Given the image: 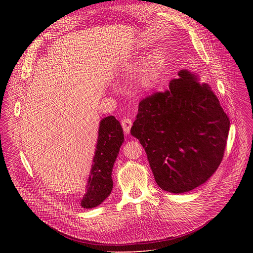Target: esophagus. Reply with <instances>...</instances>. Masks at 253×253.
I'll list each match as a JSON object with an SVG mask.
<instances>
[{"mask_svg":"<svg viewBox=\"0 0 253 253\" xmlns=\"http://www.w3.org/2000/svg\"><path fill=\"white\" fill-rule=\"evenodd\" d=\"M121 124H122V127H123V130L126 134H128L130 132V129H131V126H132V121L129 119V118H124L122 121H121Z\"/></svg>","mask_w":253,"mask_h":253,"instance_id":"obj_1","label":"esophagus"}]
</instances>
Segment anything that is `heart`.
<instances>
[{
	"label": "heart",
	"instance_id": "b5f03b06",
	"mask_svg": "<svg viewBox=\"0 0 253 253\" xmlns=\"http://www.w3.org/2000/svg\"><path fill=\"white\" fill-rule=\"evenodd\" d=\"M166 68V60L160 52H155L142 63L140 58L132 60L125 69L129 75H136L139 71V87L144 91H152L160 84L164 71Z\"/></svg>",
	"mask_w": 253,
	"mask_h": 253
}]
</instances>
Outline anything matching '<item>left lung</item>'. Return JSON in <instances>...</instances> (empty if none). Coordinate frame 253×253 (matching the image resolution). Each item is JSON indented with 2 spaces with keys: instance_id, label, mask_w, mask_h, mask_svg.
Here are the masks:
<instances>
[{
  "instance_id": "left-lung-1",
  "label": "left lung",
  "mask_w": 253,
  "mask_h": 253,
  "mask_svg": "<svg viewBox=\"0 0 253 253\" xmlns=\"http://www.w3.org/2000/svg\"><path fill=\"white\" fill-rule=\"evenodd\" d=\"M169 89L141 100L131 128L148 156L157 184L174 194L206 182L218 168L230 120L207 83L181 70Z\"/></svg>"
}]
</instances>
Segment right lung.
Segmentation results:
<instances>
[{"instance_id": "right-lung-1", "label": "right lung", "mask_w": 253, "mask_h": 253, "mask_svg": "<svg viewBox=\"0 0 253 253\" xmlns=\"http://www.w3.org/2000/svg\"><path fill=\"white\" fill-rule=\"evenodd\" d=\"M123 142V129L118 120L114 116L103 118L99 123L96 149L86 193L81 200L83 208H94L110 196L113 190V167Z\"/></svg>"}]
</instances>
